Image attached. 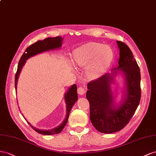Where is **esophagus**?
<instances>
[{
    "mask_svg": "<svg viewBox=\"0 0 156 156\" xmlns=\"http://www.w3.org/2000/svg\"><path fill=\"white\" fill-rule=\"evenodd\" d=\"M86 92V87L85 86H80L78 88V93L80 95H83Z\"/></svg>",
    "mask_w": 156,
    "mask_h": 156,
    "instance_id": "1",
    "label": "esophagus"
}]
</instances>
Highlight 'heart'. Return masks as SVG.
Returning a JSON list of instances; mask_svg holds the SVG:
<instances>
[{"instance_id":"obj_1","label":"heart","mask_w":156,"mask_h":156,"mask_svg":"<svg viewBox=\"0 0 156 156\" xmlns=\"http://www.w3.org/2000/svg\"><path fill=\"white\" fill-rule=\"evenodd\" d=\"M113 52L109 46L97 42H89L74 50L73 61L75 65L88 64V72L93 76L103 74L112 59Z\"/></svg>"}]
</instances>
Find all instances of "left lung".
Here are the masks:
<instances>
[{
  "instance_id": "1",
  "label": "left lung",
  "mask_w": 156,
  "mask_h": 156,
  "mask_svg": "<svg viewBox=\"0 0 156 156\" xmlns=\"http://www.w3.org/2000/svg\"><path fill=\"white\" fill-rule=\"evenodd\" d=\"M119 49V69L126 79V99L118 108L113 107L110 82L112 75L106 74L87 83L86 97L90 106V120L97 131L109 134L118 132L129 122L141 97L140 73L133 53L126 44L117 41Z\"/></svg>"
}]
</instances>
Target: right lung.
Listing matches in <instances>:
<instances>
[{"label":"right lung","instance_id":"right-lung-1","mask_svg":"<svg viewBox=\"0 0 156 156\" xmlns=\"http://www.w3.org/2000/svg\"><path fill=\"white\" fill-rule=\"evenodd\" d=\"M62 38L61 37H57L53 38H46L43 41H38V42L33 44L28 48H27L23 54L22 55L21 59L19 61L18 66H17V72L15 75V88L16 89L17 87V78H18V76L21 72V70L25 63L26 60L29 59V57L34 56L35 55L38 54V53H42L45 51H48L50 50H53V49L59 48L61 46V42ZM65 101L66 103V117L64 120L63 123L61 124V126L57 127L55 129H53L51 130H41L36 129L35 127H33L29 123V125L32 127V128L34 131H36L40 134L45 135H55L61 133L63 128L66 126V123L68 121V118L69 116V112L72 109L74 104L75 102L78 99V94H77V87L76 84H74L73 86H71L69 89L68 92L65 94Z\"/></svg>","mask_w":156,"mask_h":156}]
</instances>
